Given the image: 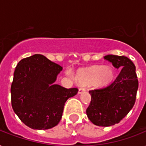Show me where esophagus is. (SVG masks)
I'll return each mask as SVG.
<instances>
[{
    "instance_id": "1",
    "label": "esophagus",
    "mask_w": 146,
    "mask_h": 146,
    "mask_svg": "<svg viewBox=\"0 0 146 146\" xmlns=\"http://www.w3.org/2000/svg\"><path fill=\"white\" fill-rule=\"evenodd\" d=\"M85 91H86V89H85L84 87H80V89H79V91H78V93L81 94Z\"/></svg>"
}]
</instances>
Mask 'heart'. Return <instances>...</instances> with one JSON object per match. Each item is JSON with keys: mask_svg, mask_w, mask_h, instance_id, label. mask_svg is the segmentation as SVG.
<instances>
[{"mask_svg": "<svg viewBox=\"0 0 146 146\" xmlns=\"http://www.w3.org/2000/svg\"><path fill=\"white\" fill-rule=\"evenodd\" d=\"M113 70L111 67L97 65L78 71L76 79L82 84L93 83L97 87L106 86L113 79Z\"/></svg>", "mask_w": 146, "mask_h": 146, "instance_id": "b5f03b06", "label": "heart"}]
</instances>
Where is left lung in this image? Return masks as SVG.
<instances>
[{
  "label": "left lung",
  "instance_id": "1",
  "mask_svg": "<svg viewBox=\"0 0 146 146\" xmlns=\"http://www.w3.org/2000/svg\"><path fill=\"white\" fill-rule=\"evenodd\" d=\"M104 58L121 70L108 86L89 91L92 99L86 114L95 125L109 127L118 123L133 108L139 82L136 66L128 57L109 54Z\"/></svg>",
  "mask_w": 146,
  "mask_h": 146
}]
</instances>
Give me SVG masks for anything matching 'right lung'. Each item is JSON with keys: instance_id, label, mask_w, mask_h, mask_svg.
I'll return each instance as SVG.
<instances>
[{"instance_id": "1", "label": "right lung", "mask_w": 146, "mask_h": 146, "mask_svg": "<svg viewBox=\"0 0 146 146\" xmlns=\"http://www.w3.org/2000/svg\"><path fill=\"white\" fill-rule=\"evenodd\" d=\"M62 69L42 54L18 63L10 89L11 104L27 127L48 129L57 126L66 100L77 94V88L66 89L54 83Z\"/></svg>"}]
</instances>
